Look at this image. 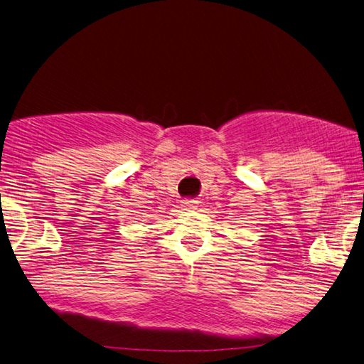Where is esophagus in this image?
<instances>
[{
    "label": "esophagus",
    "mask_w": 364,
    "mask_h": 364,
    "mask_svg": "<svg viewBox=\"0 0 364 364\" xmlns=\"http://www.w3.org/2000/svg\"><path fill=\"white\" fill-rule=\"evenodd\" d=\"M182 205L188 208V210H195L196 205H198V201H196V200H183Z\"/></svg>",
    "instance_id": "1"
}]
</instances>
